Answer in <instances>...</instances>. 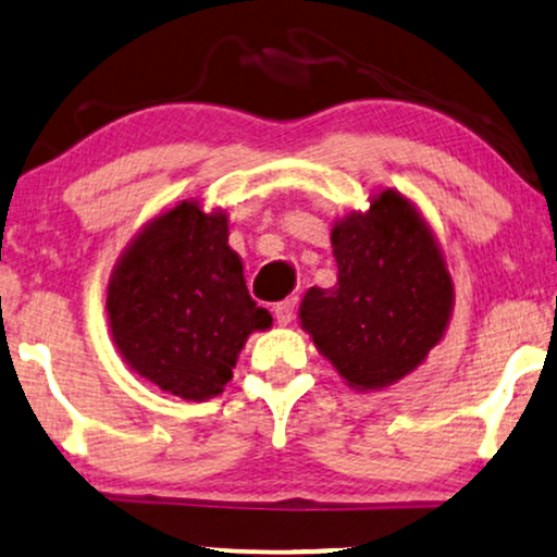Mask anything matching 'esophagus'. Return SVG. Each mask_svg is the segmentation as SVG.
<instances>
[{
    "label": "esophagus",
    "instance_id": "esophagus-1",
    "mask_svg": "<svg viewBox=\"0 0 557 557\" xmlns=\"http://www.w3.org/2000/svg\"><path fill=\"white\" fill-rule=\"evenodd\" d=\"M295 310H297V302L295 300H282L275 305V318L280 325H289L295 320Z\"/></svg>",
    "mask_w": 557,
    "mask_h": 557
}]
</instances>
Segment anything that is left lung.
<instances>
[{
    "label": "left lung",
    "instance_id": "left-lung-1",
    "mask_svg": "<svg viewBox=\"0 0 557 557\" xmlns=\"http://www.w3.org/2000/svg\"><path fill=\"white\" fill-rule=\"evenodd\" d=\"M338 282L310 287L300 325L350 388L401 381L444 338L454 285L434 232L394 189L335 222Z\"/></svg>",
    "mask_w": 557,
    "mask_h": 557
}]
</instances>
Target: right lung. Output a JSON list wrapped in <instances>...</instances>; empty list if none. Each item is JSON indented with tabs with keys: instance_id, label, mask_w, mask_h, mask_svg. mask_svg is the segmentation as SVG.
I'll use <instances>...</instances> for the list:
<instances>
[{
	"instance_id": "right-lung-1",
	"label": "right lung",
	"mask_w": 557,
	"mask_h": 557,
	"mask_svg": "<svg viewBox=\"0 0 557 557\" xmlns=\"http://www.w3.org/2000/svg\"><path fill=\"white\" fill-rule=\"evenodd\" d=\"M222 209L197 199L151 219L108 280V325L138 375L184 401H207L232 379L249 333L272 315L249 297L242 260L226 245Z\"/></svg>"
}]
</instances>
